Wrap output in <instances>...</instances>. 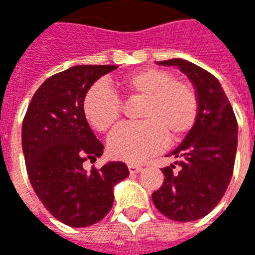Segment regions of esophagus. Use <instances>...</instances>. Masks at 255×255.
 I'll return each mask as SVG.
<instances>
[{
	"mask_svg": "<svg viewBox=\"0 0 255 255\" xmlns=\"http://www.w3.org/2000/svg\"><path fill=\"white\" fill-rule=\"evenodd\" d=\"M128 169H129V171L130 173H139V171L142 170L143 167L140 166V164H134V163H129L128 164Z\"/></svg>",
	"mask_w": 255,
	"mask_h": 255,
	"instance_id": "34e87169",
	"label": "esophagus"
}]
</instances>
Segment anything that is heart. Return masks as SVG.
I'll list each match as a JSON object with an SVG mask.
<instances>
[{"instance_id":"1","label":"heart","mask_w":255,"mask_h":255,"mask_svg":"<svg viewBox=\"0 0 255 255\" xmlns=\"http://www.w3.org/2000/svg\"><path fill=\"white\" fill-rule=\"evenodd\" d=\"M118 84L129 99H142L137 109L142 122L123 125L111 134L108 147L113 157L140 163L164 147L167 137L180 140L196 126L197 92L169 71L143 68L122 76ZM82 111L88 123L105 133L121 121L123 105L108 88L96 84L85 93Z\"/></svg>"}]
</instances>
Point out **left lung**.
Masks as SVG:
<instances>
[{
    "mask_svg": "<svg viewBox=\"0 0 255 255\" xmlns=\"http://www.w3.org/2000/svg\"><path fill=\"white\" fill-rule=\"evenodd\" d=\"M176 65L190 78L199 96V118L186 139L170 154L176 166L162 169L163 184L152 194L156 209L174 221L207 216L230 184L237 152V119L216 76L184 59L162 61Z\"/></svg>",
    "mask_w": 255,
    "mask_h": 255,
    "instance_id": "8db88e82",
    "label": "left lung"
}]
</instances>
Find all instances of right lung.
Segmentation results:
<instances>
[{
    "mask_svg": "<svg viewBox=\"0 0 255 255\" xmlns=\"http://www.w3.org/2000/svg\"><path fill=\"white\" fill-rule=\"evenodd\" d=\"M116 65H76L49 76L32 96L22 121V150L28 179L56 220L88 227L112 209L113 186L129 176L123 162L84 170L103 144L82 111L85 93Z\"/></svg>",
    "mask_w": 255,
    "mask_h": 255,
    "instance_id": "add662e5",
    "label": "right lung"
}]
</instances>
